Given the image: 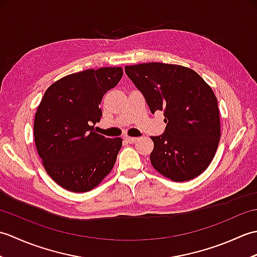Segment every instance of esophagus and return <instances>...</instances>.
<instances>
[{
    "label": "esophagus",
    "mask_w": 257,
    "mask_h": 257,
    "mask_svg": "<svg viewBox=\"0 0 257 257\" xmlns=\"http://www.w3.org/2000/svg\"><path fill=\"white\" fill-rule=\"evenodd\" d=\"M124 139H125V140H127L129 144H135V143H136V141H137V140H138V138H135V137H125Z\"/></svg>",
    "instance_id": "esophagus-1"
}]
</instances>
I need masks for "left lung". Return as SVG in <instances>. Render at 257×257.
Segmentation results:
<instances>
[{"mask_svg": "<svg viewBox=\"0 0 257 257\" xmlns=\"http://www.w3.org/2000/svg\"><path fill=\"white\" fill-rule=\"evenodd\" d=\"M124 72L141 91L150 111H163L165 133L151 137V165L173 181L194 179L205 171L220 143L217 99L193 69L180 65L146 63Z\"/></svg>", "mask_w": 257, "mask_h": 257, "instance_id": "obj_1", "label": "left lung"}]
</instances>
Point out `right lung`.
Returning <instances> with one entry per match:
<instances>
[{"label": "right lung", "mask_w": 257, "mask_h": 257, "mask_svg": "<svg viewBox=\"0 0 257 257\" xmlns=\"http://www.w3.org/2000/svg\"><path fill=\"white\" fill-rule=\"evenodd\" d=\"M121 67L87 69L48 87L34 120L35 146L50 177L72 192H87L111 171L121 138H106L94 125L103 95L122 77Z\"/></svg>", "instance_id": "add662e5"}]
</instances>
